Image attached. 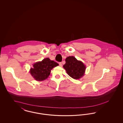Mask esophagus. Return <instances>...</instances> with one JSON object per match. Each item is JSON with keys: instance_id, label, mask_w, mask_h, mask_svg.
<instances>
[{"instance_id": "34e87169", "label": "esophagus", "mask_w": 123, "mask_h": 123, "mask_svg": "<svg viewBox=\"0 0 123 123\" xmlns=\"http://www.w3.org/2000/svg\"><path fill=\"white\" fill-rule=\"evenodd\" d=\"M59 65L60 67H62V63L61 62H59Z\"/></svg>"}]
</instances>
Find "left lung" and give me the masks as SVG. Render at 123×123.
<instances>
[{"label":"left lung","mask_w":123,"mask_h":123,"mask_svg":"<svg viewBox=\"0 0 123 123\" xmlns=\"http://www.w3.org/2000/svg\"><path fill=\"white\" fill-rule=\"evenodd\" d=\"M63 67L69 76L74 79L81 78L84 74L86 66L73 56H69L65 59Z\"/></svg>","instance_id":"left-lung-1"}]
</instances>
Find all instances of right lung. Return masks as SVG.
I'll list each match as a JSON object with an SVG mask.
<instances>
[{
    "label": "right lung",
    "mask_w": 123,
    "mask_h": 123,
    "mask_svg": "<svg viewBox=\"0 0 123 123\" xmlns=\"http://www.w3.org/2000/svg\"><path fill=\"white\" fill-rule=\"evenodd\" d=\"M59 64L48 58L43 59L41 61L35 63L30 73L36 81H41L46 79L50 74L51 70Z\"/></svg>",
    "instance_id": "add662e5"
}]
</instances>
